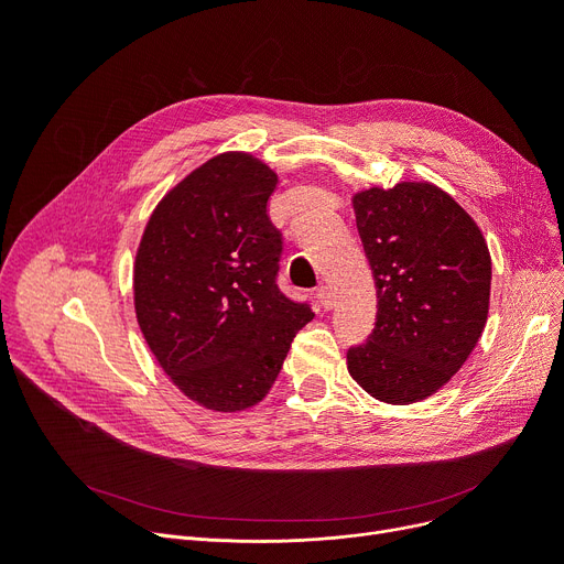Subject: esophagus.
Wrapping results in <instances>:
<instances>
[{
    "instance_id": "esophagus-1",
    "label": "esophagus",
    "mask_w": 564,
    "mask_h": 564,
    "mask_svg": "<svg viewBox=\"0 0 564 564\" xmlns=\"http://www.w3.org/2000/svg\"><path fill=\"white\" fill-rule=\"evenodd\" d=\"M317 302L324 306V308H332L334 306V290L329 285H319L317 288Z\"/></svg>"
}]
</instances>
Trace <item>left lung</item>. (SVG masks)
Returning a JSON list of instances; mask_svg holds the SVG:
<instances>
[{
	"instance_id": "obj_1",
	"label": "left lung",
	"mask_w": 564,
	"mask_h": 564,
	"mask_svg": "<svg viewBox=\"0 0 564 564\" xmlns=\"http://www.w3.org/2000/svg\"><path fill=\"white\" fill-rule=\"evenodd\" d=\"M354 215L375 276L377 319L368 340L347 349V370L381 402H421L482 336L487 242L453 196L430 183L361 192Z\"/></svg>"
}]
</instances>
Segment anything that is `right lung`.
Segmentation results:
<instances>
[{
  "instance_id": "add662e5",
  "label": "right lung",
  "mask_w": 564,
  "mask_h": 564,
  "mask_svg": "<svg viewBox=\"0 0 564 564\" xmlns=\"http://www.w3.org/2000/svg\"><path fill=\"white\" fill-rule=\"evenodd\" d=\"M279 177L224 153L173 187L148 221L134 262L141 334L171 381L215 411H242L272 389L308 302L279 288L283 235L267 200Z\"/></svg>"
}]
</instances>
